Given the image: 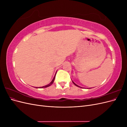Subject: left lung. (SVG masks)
I'll return each mask as SVG.
<instances>
[{"label":"left lung","instance_id":"left-lung-1","mask_svg":"<svg viewBox=\"0 0 127 127\" xmlns=\"http://www.w3.org/2000/svg\"><path fill=\"white\" fill-rule=\"evenodd\" d=\"M72 83H74V84H75V85H76V86H77V87H79V86H78L77 85H76V84H75V83H74V82H72Z\"/></svg>","mask_w":127,"mask_h":127}]
</instances>
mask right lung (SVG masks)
Instances as JSON below:
<instances>
[{"label":"right lung","mask_w":127,"mask_h":127,"mask_svg":"<svg viewBox=\"0 0 127 127\" xmlns=\"http://www.w3.org/2000/svg\"><path fill=\"white\" fill-rule=\"evenodd\" d=\"M55 77H56V76L54 77V78H53V79H52V80L51 81V82L50 83V84H49L48 85H45V86H43V87H40V88H45V87H48V86H50L51 85H52V84H53V82H54V80H55Z\"/></svg>","instance_id":"add662e5"}]
</instances>
